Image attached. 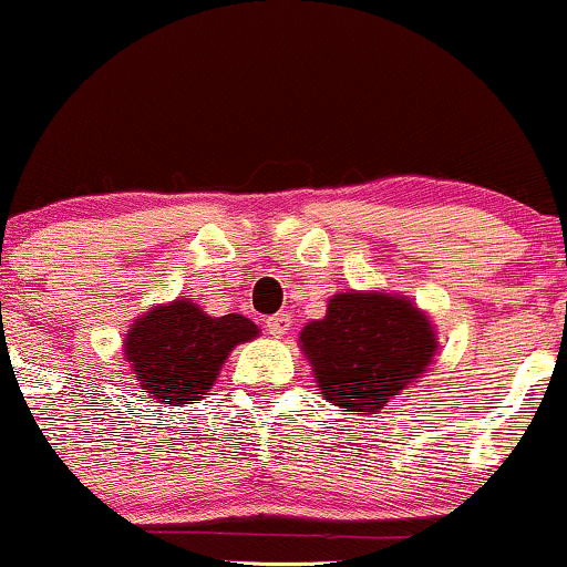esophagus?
<instances>
[{"mask_svg": "<svg viewBox=\"0 0 567 567\" xmlns=\"http://www.w3.org/2000/svg\"><path fill=\"white\" fill-rule=\"evenodd\" d=\"M290 324H292V319H290V313H275V317H269L266 319V330H269V336H275V338H282L285 332L290 330Z\"/></svg>", "mask_w": 567, "mask_h": 567, "instance_id": "esophagus-1", "label": "esophagus"}]
</instances>
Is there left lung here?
<instances>
[{"label": "left lung", "mask_w": 567, "mask_h": 567, "mask_svg": "<svg viewBox=\"0 0 567 567\" xmlns=\"http://www.w3.org/2000/svg\"><path fill=\"white\" fill-rule=\"evenodd\" d=\"M319 391L343 412H378L422 378L435 351L433 327L406 298L340 292L327 317L301 332Z\"/></svg>", "instance_id": "left-lung-1"}]
</instances>
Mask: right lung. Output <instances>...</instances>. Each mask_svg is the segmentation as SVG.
<instances>
[{"label":"right lung","instance_id":"1","mask_svg":"<svg viewBox=\"0 0 567 567\" xmlns=\"http://www.w3.org/2000/svg\"><path fill=\"white\" fill-rule=\"evenodd\" d=\"M258 330L240 313L208 317L189 301L158 306L132 327L126 359L145 393L168 404H195L214 385L224 359Z\"/></svg>","mask_w":567,"mask_h":567}]
</instances>
